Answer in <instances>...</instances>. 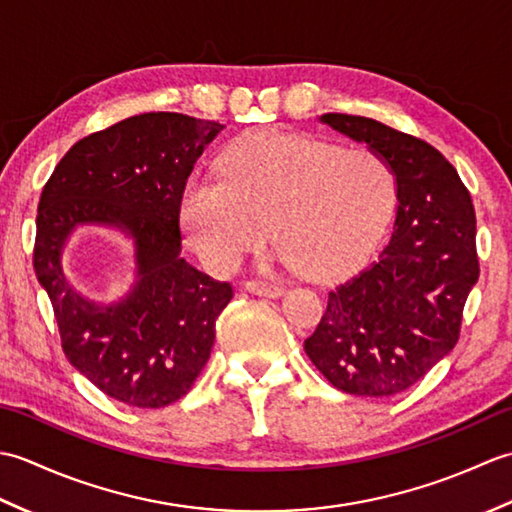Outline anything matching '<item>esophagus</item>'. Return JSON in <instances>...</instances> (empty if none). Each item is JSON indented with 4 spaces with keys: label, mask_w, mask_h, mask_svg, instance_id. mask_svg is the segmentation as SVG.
<instances>
[{
    "label": "esophagus",
    "mask_w": 512,
    "mask_h": 512,
    "mask_svg": "<svg viewBox=\"0 0 512 512\" xmlns=\"http://www.w3.org/2000/svg\"><path fill=\"white\" fill-rule=\"evenodd\" d=\"M244 288L259 297H279L281 292H284V288L275 284V281H266V279H250L246 281Z\"/></svg>",
    "instance_id": "esophagus-1"
}]
</instances>
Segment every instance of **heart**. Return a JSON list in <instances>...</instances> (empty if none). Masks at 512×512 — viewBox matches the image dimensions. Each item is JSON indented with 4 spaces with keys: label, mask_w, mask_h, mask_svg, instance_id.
Here are the masks:
<instances>
[{
    "label": "heart",
    "mask_w": 512,
    "mask_h": 512,
    "mask_svg": "<svg viewBox=\"0 0 512 512\" xmlns=\"http://www.w3.org/2000/svg\"><path fill=\"white\" fill-rule=\"evenodd\" d=\"M394 206L387 162L284 129L255 132L228 149L222 178H195L182 226L211 268L231 273L270 237L301 275L332 277L361 259Z\"/></svg>",
    "instance_id": "obj_1"
}]
</instances>
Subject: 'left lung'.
Returning <instances> with one entry per match:
<instances>
[{
  "label": "left lung",
  "instance_id": "left-lung-1",
  "mask_svg": "<svg viewBox=\"0 0 512 512\" xmlns=\"http://www.w3.org/2000/svg\"><path fill=\"white\" fill-rule=\"evenodd\" d=\"M321 121L387 162L398 209L383 253L328 292L303 347L345 394L394 396L460 339L464 303L480 277L471 193L451 162L416 136L365 116Z\"/></svg>",
  "mask_w": 512,
  "mask_h": 512
}]
</instances>
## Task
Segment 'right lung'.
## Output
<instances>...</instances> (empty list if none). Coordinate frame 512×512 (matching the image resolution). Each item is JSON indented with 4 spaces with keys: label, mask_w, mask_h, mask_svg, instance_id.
I'll list each match as a JSON object with an SVG mask.
<instances>
[{
    "label": "right lung",
    "mask_w": 512,
    "mask_h": 512,
    "mask_svg": "<svg viewBox=\"0 0 512 512\" xmlns=\"http://www.w3.org/2000/svg\"><path fill=\"white\" fill-rule=\"evenodd\" d=\"M224 125L176 112L138 114L81 138L41 191L32 266L46 288L68 361L129 407L180 400L211 356L215 319L233 299L180 257V206L195 160ZM103 223L135 239L139 281L103 309L60 268L74 227Z\"/></svg>",
    "instance_id": "add662e5"
}]
</instances>
